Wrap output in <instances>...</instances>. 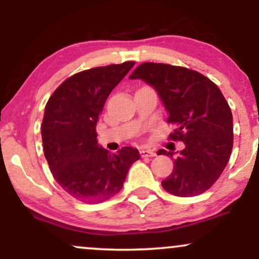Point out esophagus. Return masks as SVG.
<instances>
[{"mask_svg": "<svg viewBox=\"0 0 259 259\" xmlns=\"http://www.w3.org/2000/svg\"><path fill=\"white\" fill-rule=\"evenodd\" d=\"M140 153H141V157H144V158H146V157L156 156V152H153L152 150H142V151H140Z\"/></svg>", "mask_w": 259, "mask_h": 259, "instance_id": "34e87169", "label": "esophagus"}]
</instances>
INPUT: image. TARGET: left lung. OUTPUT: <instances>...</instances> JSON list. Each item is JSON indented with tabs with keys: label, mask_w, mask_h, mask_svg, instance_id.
<instances>
[{
	"label": "left lung",
	"mask_w": 259,
	"mask_h": 259,
	"mask_svg": "<svg viewBox=\"0 0 259 259\" xmlns=\"http://www.w3.org/2000/svg\"><path fill=\"white\" fill-rule=\"evenodd\" d=\"M152 85L168 111V123L177 129L169 140L183 141L185 148L159 150L174 160V169L162 180L165 191L179 197L206 192L221 177L233 150V114L222 91L196 70L146 62L129 76Z\"/></svg>",
	"instance_id": "left-lung-1"
}]
</instances>
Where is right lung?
Returning a JSON list of instances; mask_svg holds the SVG:
<instances>
[{
  "label": "right lung",
  "mask_w": 259,
  "mask_h": 259,
  "mask_svg": "<svg viewBox=\"0 0 259 259\" xmlns=\"http://www.w3.org/2000/svg\"><path fill=\"white\" fill-rule=\"evenodd\" d=\"M135 62L82 70L65 79L45 107L41 125L50 170L67 194L85 203H101L123 187L136 148L111 154L97 145L96 124L111 91Z\"/></svg>",
  "instance_id": "1"
}]
</instances>
